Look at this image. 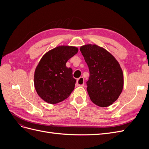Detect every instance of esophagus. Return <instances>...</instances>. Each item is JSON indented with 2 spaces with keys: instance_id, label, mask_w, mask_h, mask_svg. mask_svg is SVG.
I'll list each match as a JSON object with an SVG mask.
<instances>
[{
  "instance_id": "esophagus-1",
  "label": "esophagus",
  "mask_w": 149,
  "mask_h": 149,
  "mask_svg": "<svg viewBox=\"0 0 149 149\" xmlns=\"http://www.w3.org/2000/svg\"><path fill=\"white\" fill-rule=\"evenodd\" d=\"M84 84V78L83 77H80L76 81V84H77V86H83Z\"/></svg>"
}]
</instances>
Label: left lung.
I'll list each match as a JSON object with an SVG mask.
<instances>
[{
  "mask_svg": "<svg viewBox=\"0 0 149 149\" xmlns=\"http://www.w3.org/2000/svg\"><path fill=\"white\" fill-rule=\"evenodd\" d=\"M89 70L87 91L91 101L107 107L118 100L124 86V75L118 61L106 49L96 45L80 48Z\"/></svg>",
  "mask_w": 149,
  "mask_h": 149,
  "instance_id": "1",
  "label": "left lung"
}]
</instances>
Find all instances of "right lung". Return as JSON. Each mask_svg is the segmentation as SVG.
Masks as SVG:
<instances>
[{
  "mask_svg": "<svg viewBox=\"0 0 149 149\" xmlns=\"http://www.w3.org/2000/svg\"><path fill=\"white\" fill-rule=\"evenodd\" d=\"M78 52L72 46H59L46 53L35 69L34 85L38 96L49 104L68 97L75 86L73 70L66 63Z\"/></svg>",
  "mask_w": 149,
  "mask_h": 149,
  "instance_id": "obj_1",
  "label": "right lung"
}]
</instances>
